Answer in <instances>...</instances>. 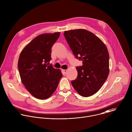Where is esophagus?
<instances>
[{
    "label": "esophagus",
    "instance_id": "34e87169",
    "mask_svg": "<svg viewBox=\"0 0 132 132\" xmlns=\"http://www.w3.org/2000/svg\"><path fill=\"white\" fill-rule=\"evenodd\" d=\"M62 71H63V73L65 74L67 73L68 70H62Z\"/></svg>",
    "mask_w": 132,
    "mask_h": 132
}]
</instances>
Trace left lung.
Wrapping results in <instances>:
<instances>
[{"label":"left lung","mask_w":132,"mask_h":132,"mask_svg":"<svg viewBox=\"0 0 132 132\" xmlns=\"http://www.w3.org/2000/svg\"><path fill=\"white\" fill-rule=\"evenodd\" d=\"M64 36L76 58L82 61L76 67L77 78L72 86L81 96L87 97L101 88L109 74V54L105 44L86 29L64 32Z\"/></svg>","instance_id":"1"}]
</instances>
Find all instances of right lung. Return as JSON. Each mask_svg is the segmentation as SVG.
Returning a JSON list of instances; mask_svg holds the SVG:
<instances>
[{"mask_svg":"<svg viewBox=\"0 0 132 132\" xmlns=\"http://www.w3.org/2000/svg\"><path fill=\"white\" fill-rule=\"evenodd\" d=\"M60 34L55 32L37 36L23 48L19 55L18 68L21 82L36 98H49L62 77L60 69L46 64L51 59V48Z\"/></svg>","mask_w":132,"mask_h":132,"instance_id":"add662e5","label":"right lung"}]
</instances>
